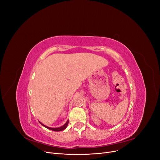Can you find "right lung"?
<instances>
[{
  "label": "right lung",
  "instance_id": "right-lung-1",
  "mask_svg": "<svg viewBox=\"0 0 160 160\" xmlns=\"http://www.w3.org/2000/svg\"><path fill=\"white\" fill-rule=\"evenodd\" d=\"M40 123L42 125V126H44L45 128H47V129H51V130H52V131H54V132H61V131H62V130H64L65 129H66V128L67 127V125H68V123H69V120H67V122H66L63 125H62L61 127H59V128H49V127H48V126H46L45 125L42 124V123H41V122H40Z\"/></svg>",
  "mask_w": 160,
  "mask_h": 160
}]
</instances>
